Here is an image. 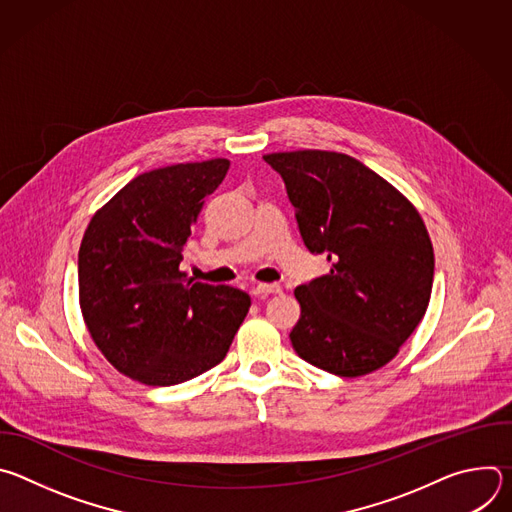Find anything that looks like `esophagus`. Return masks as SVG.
<instances>
[{
  "mask_svg": "<svg viewBox=\"0 0 512 512\" xmlns=\"http://www.w3.org/2000/svg\"><path fill=\"white\" fill-rule=\"evenodd\" d=\"M279 291H281V287L275 285V283H257V285H253L251 294L255 298H263V296H269V294H279Z\"/></svg>",
  "mask_w": 512,
  "mask_h": 512,
  "instance_id": "obj_1",
  "label": "esophagus"
}]
</instances>
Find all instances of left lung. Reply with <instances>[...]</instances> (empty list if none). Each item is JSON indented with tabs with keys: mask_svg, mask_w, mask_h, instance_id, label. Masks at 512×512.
<instances>
[{
	"mask_svg": "<svg viewBox=\"0 0 512 512\" xmlns=\"http://www.w3.org/2000/svg\"><path fill=\"white\" fill-rule=\"evenodd\" d=\"M304 245L330 271L296 287L300 358L338 377L391 362L429 306L433 247L417 208L362 162L324 150L267 154Z\"/></svg>",
	"mask_w": 512,
	"mask_h": 512,
	"instance_id": "obj_1",
	"label": "left lung"
}]
</instances>
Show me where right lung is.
<instances>
[{
    "instance_id": "right-lung-1",
    "label": "right lung",
    "mask_w": 512,
    "mask_h": 512,
    "mask_svg": "<svg viewBox=\"0 0 512 512\" xmlns=\"http://www.w3.org/2000/svg\"><path fill=\"white\" fill-rule=\"evenodd\" d=\"M231 162L143 172L91 218L79 249V304L101 354L125 377L170 387L221 362L251 298L180 271L184 245Z\"/></svg>"
}]
</instances>
